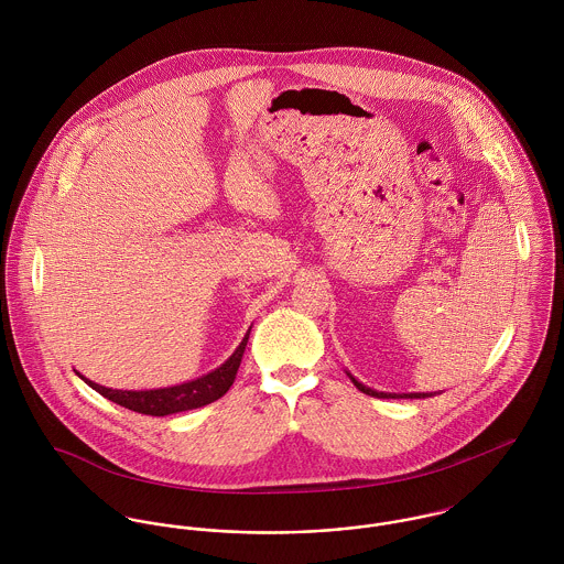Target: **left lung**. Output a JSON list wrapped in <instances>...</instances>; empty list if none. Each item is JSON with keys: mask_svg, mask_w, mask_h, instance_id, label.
<instances>
[{"mask_svg": "<svg viewBox=\"0 0 564 564\" xmlns=\"http://www.w3.org/2000/svg\"><path fill=\"white\" fill-rule=\"evenodd\" d=\"M345 373L349 376V380L354 382V387H356L358 391H362V393H367V395H371V398H378V400H425V398L438 395V393H387V391H376V389H369L367 384L358 382L349 371H345Z\"/></svg>", "mask_w": 564, "mask_h": 564, "instance_id": "obj_1", "label": "left lung"}]
</instances>
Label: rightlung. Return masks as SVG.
Returning a JSON list of instances; mask_svg holds the SVG:
<instances>
[{"instance_id": "add662e5", "label": "right lung", "mask_w": 564, "mask_h": 564, "mask_svg": "<svg viewBox=\"0 0 564 564\" xmlns=\"http://www.w3.org/2000/svg\"><path fill=\"white\" fill-rule=\"evenodd\" d=\"M249 332L251 327L245 332L239 347L235 349V354L219 365L217 369H213L210 373H204L195 380L182 382V384H173V387H162V389H145V391H121V389H108L101 384H95L93 380L84 378L80 371L78 378H82L93 391H97L99 395H104L110 402L119 403L128 410L141 412V414H152V416H166L173 412H184V410H193V408H202L206 403L217 402L219 398H224L235 378L237 371L241 367L242 354L249 340Z\"/></svg>"}]
</instances>
